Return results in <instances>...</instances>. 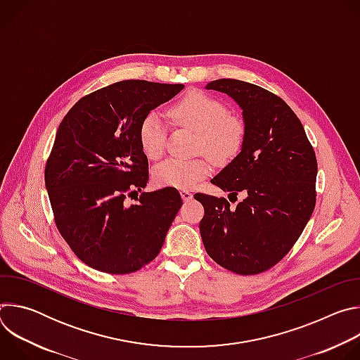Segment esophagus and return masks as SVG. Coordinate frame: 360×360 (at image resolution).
<instances>
[{
  "label": "esophagus",
  "mask_w": 360,
  "mask_h": 360,
  "mask_svg": "<svg viewBox=\"0 0 360 360\" xmlns=\"http://www.w3.org/2000/svg\"><path fill=\"white\" fill-rule=\"evenodd\" d=\"M181 196H182V199H184V200H191L193 195H192V192H191V191H188V189H182V191H181Z\"/></svg>",
  "instance_id": "obj_1"
}]
</instances>
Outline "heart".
<instances>
[{
  "label": "heart",
  "instance_id": "1",
  "mask_svg": "<svg viewBox=\"0 0 360 360\" xmlns=\"http://www.w3.org/2000/svg\"><path fill=\"white\" fill-rule=\"evenodd\" d=\"M219 99L192 91L182 96L168 110V118L176 127H185L198 132L196 150L205 152L217 162H229L238 157L245 138V124L233 115ZM139 142L145 155L158 160L165 150L167 131L157 112H148L139 125ZM212 164L207 157L195 160L169 158L155 167L152 172L158 186L189 189L198 181L208 176Z\"/></svg>",
  "mask_w": 360,
  "mask_h": 360
}]
</instances>
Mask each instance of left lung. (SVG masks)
Wrapping results in <instances>:
<instances>
[{
	"label": "left lung",
	"mask_w": 360,
	"mask_h": 360,
	"mask_svg": "<svg viewBox=\"0 0 360 360\" xmlns=\"http://www.w3.org/2000/svg\"><path fill=\"white\" fill-rule=\"evenodd\" d=\"M229 95L242 108L245 143L211 182L231 195L195 193L203 205L202 242L211 258L239 275L271 269L292 249L316 203L318 162L303 125L278 95L245 81L217 79L207 85Z\"/></svg>",
	"instance_id": "obj_1"
}]
</instances>
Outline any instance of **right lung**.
<instances>
[{"instance_id": "right-lung-1", "label": "right lung", "mask_w": 360, "mask_h": 360, "mask_svg": "<svg viewBox=\"0 0 360 360\" xmlns=\"http://www.w3.org/2000/svg\"><path fill=\"white\" fill-rule=\"evenodd\" d=\"M182 84L127 79L82 96L64 117L45 165L56 225L88 266L139 271L160 253L182 199L175 188L136 195L148 184L139 125Z\"/></svg>"}]
</instances>
